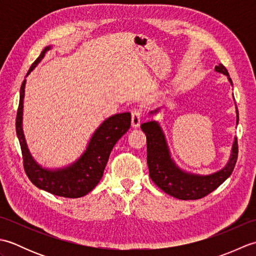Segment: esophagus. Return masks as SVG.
Masks as SVG:
<instances>
[{
  "instance_id": "34e87169",
  "label": "esophagus",
  "mask_w": 256,
  "mask_h": 256,
  "mask_svg": "<svg viewBox=\"0 0 256 256\" xmlns=\"http://www.w3.org/2000/svg\"><path fill=\"white\" fill-rule=\"evenodd\" d=\"M142 121V111L138 108H134L131 113V123L133 128H138Z\"/></svg>"
}]
</instances>
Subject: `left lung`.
I'll return each instance as SVG.
<instances>
[{"label": "left lung", "mask_w": 256, "mask_h": 256, "mask_svg": "<svg viewBox=\"0 0 256 256\" xmlns=\"http://www.w3.org/2000/svg\"><path fill=\"white\" fill-rule=\"evenodd\" d=\"M216 72L228 76L232 84L229 72L224 64H219V66H216ZM154 112H157V110ZM238 121V114L236 110V124ZM140 128L146 135V143H148L150 177L156 186H158L162 192L172 196V197L182 200H197L204 198L218 188L234 170L238 153L236 140L232 146L230 160L224 170L212 174V175L199 176L180 170L172 160L164 133H162L158 123L155 121L143 123Z\"/></svg>", "instance_id": "obj_1"}]
</instances>
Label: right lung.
Wrapping results in <instances>:
<instances>
[{"label":"right lung","mask_w":256,"mask_h":256,"mask_svg":"<svg viewBox=\"0 0 256 256\" xmlns=\"http://www.w3.org/2000/svg\"><path fill=\"white\" fill-rule=\"evenodd\" d=\"M50 50V46H48L42 52L40 57L30 66L27 74L37 66V64L44 58L46 52ZM25 82L26 80L20 86V104L16 114V133L20 144L23 166L27 177L36 187L59 197L79 198L86 196L100 182L113 146L131 126V114L128 112L116 114L106 118L91 138L86 150L74 165L64 170H48L36 164L25 143L22 130Z\"/></svg>","instance_id":"add662e5"}]
</instances>
